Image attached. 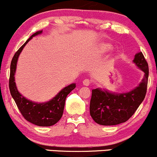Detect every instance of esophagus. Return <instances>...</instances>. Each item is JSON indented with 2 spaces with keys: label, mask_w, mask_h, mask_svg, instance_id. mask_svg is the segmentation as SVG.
<instances>
[{
  "label": "esophagus",
  "mask_w": 157,
  "mask_h": 157,
  "mask_svg": "<svg viewBox=\"0 0 157 157\" xmlns=\"http://www.w3.org/2000/svg\"><path fill=\"white\" fill-rule=\"evenodd\" d=\"M82 85L85 86H89L90 85L89 80H88V79H85V80H83V81H82Z\"/></svg>",
  "instance_id": "esophagus-1"
}]
</instances>
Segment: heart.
Wrapping results in <instances>:
<instances>
[{
	"mask_svg": "<svg viewBox=\"0 0 157 157\" xmlns=\"http://www.w3.org/2000/svg\"><path fill=\"white\" fill-rule=\"evenodd\" d=\"M113 48V46L111 44L109 43H100L96 46V52L100 55H103V54L107 53L111 51V49ZM112 63H110L109 64L107 65V67L109 68L111 67Z\"/></svg>",
	"mask_w": 157,
	"mask_h": 157,
	"instance_id": "b5f03b06",
	"label": "heart"
}]
</instances>
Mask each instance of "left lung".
<instances>
[{
	"label": "left lung",
	"instance_id": "obj_1",
	"mask_svg": "<svg viewBox=\"0 0 157 157\" xmlns=\"http://www.w3.org/2000/svg\"><path fill=\"white\" fill-rule=\"evenodd\" d=\"M133 63L144 72L138 86L130 91L117 93L105 89L92 90L90 114L99 125H115L125 122L132 116L146 94L148 65L141 52L134 56Z\"/></svg>",
	"mask_w": 157,
	"mask_h": 157
}]
</instances>
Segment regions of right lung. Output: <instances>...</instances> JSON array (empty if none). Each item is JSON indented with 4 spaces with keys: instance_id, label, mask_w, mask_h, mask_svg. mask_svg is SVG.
<instances>
[{
    "instance_id": "add662e5",
    "label": "right lung",
    "mask_w": 157,
    "mask_h": 157,
    "mask_svg": "<svg viewBox=\"0 0 157 157\" xmlns=\"http://www.w3.org/2000/svg\"><path fill=\"white\" fill-rule=\"evenodd\" d=\"M43 30L34 33L17 50L14 55L10 65V90L16 105L27 121L37 126H52L60 120L63 113L65 101L67 95L76 87V84L71 83L60 90L53 98L44 102H33L23 96L16 86L15 75L17 60L23 48L33 37L41 35Z\"/></svg>"
}]
</instances>
